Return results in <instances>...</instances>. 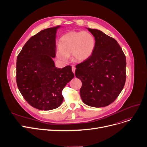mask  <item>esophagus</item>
<instances>
[{"label": "esophagus", "mask_w": 147, "mask_h": 147, "mask_svg": "<svg viewBox=\"0 0 147 147\" xmlns=\"http://www.w3.org/2000/svg\"><path fill=\"white\" fill-rule=\"evenodd\" d=\"M72 71L73 72V73H75V70H76V68H75V67L74 66H72Z\"/></svg>", "instance_id": "esophagus-1"}]
</instances>
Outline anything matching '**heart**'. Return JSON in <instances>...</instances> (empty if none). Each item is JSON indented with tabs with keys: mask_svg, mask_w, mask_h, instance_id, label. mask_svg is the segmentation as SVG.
<instances>
[{
	"mask_svg": "<svg viewBox=\"0 0 147 147\" xmlns=\"http://www.w3.org/2000/svg\"><path fill=\"white\" fill-rule=\"evenodd\" d=\"M59 46L56 49V57L62 63H66L71 54L74 61L82 62L93 53L95 39L88 32H71L61 37Z\"/></svg>",
	"mask_w": 147,
	"mask_h": 147,
	"instance_id": "obj_1",
	"label": "heart"
}]
</instances>
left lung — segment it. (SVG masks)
Listing matches in <instances>:
<instances>
[{
	"label": "left lung",
	"mask_w": 147,
	"mask_h": 147,
	"mask_svg": "<svg viewBox=\"0 0 147 147\" xmlns=\"http://www.w3.org/2000/svg\"><path fill=\"white\" fill-rule=\"evenodd\" d=\"M88 30L95 37V48L88 59L76 65L75 75L82 83L83 102L104 107L115 101L125 86L126 57L114 38L96 29Z\"/></svg>",
	"instance_id": "left-lung-1"
}]
</instances>
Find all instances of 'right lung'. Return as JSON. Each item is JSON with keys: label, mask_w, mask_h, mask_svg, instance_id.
<instances>
[{"label": "right lung", "mask_w": 147, "mask_h": 147, "mask_svg": "<svg viewBox=\"0 0 147 147\" xmlns=\"http://www.w3.org/2000/svg\"><path fill=\"white\" fill-rule=\"evenodd\" d=\"M59 27L43 30L30 37L17 59L18 89L31 106L40 110L59 107L64 99L62 91L74 77L70 65L58 68L53 61Z\"/></svg>", "instance_id": "add662e5"}]
</instances>
